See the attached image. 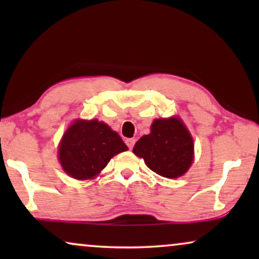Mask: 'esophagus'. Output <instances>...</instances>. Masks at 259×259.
Listing matches in <instances>:
<instances>
[{"label": "esophagus", "instance_id": "34e87169", "mask_svg": "<svg viewBox=\"0 0 259 259\" xmlns=\"http://www.w3.org/2000/svg\"><path fill=\"white\" fill-rule=\"evenodd\" d=\"M134 144H136V139H126V145L128 146L130 150H132Z\"/></svg>", "mask_w": 259, "mask_h": 259}]
</instances>
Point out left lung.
Returning a JSON list of instances; mask_svg holds the SVG:
<instances>
[{"instance_id":"left-lung-1","label":"left lung","mask_w":259,"mask_h":259,"mask_svg":"<svg viewBox=\"0 0 259 259\" xmlns=\"http://www.w3.org/2000/svg\"><path fill=\"white\" fill-rule=\"evenodd\" d=\"M152 171L165 178L183 176L193 161V140L182 120L157 119L151 133L141 137L133 148Z\"/></svg>"}]
</instances>
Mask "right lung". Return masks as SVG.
I'll use <instances>...</instances> for the list:
<instances>
[{
    "mask_svg": "<svg viewBox=\"0 0 259 259\" xmlns=\"http://www.w3.org/2000/svg\"><path fill=\"white\" fill-rule=\"evenodd\" d=\"M127 150L119 134L105 122L76 120L63 134L59 159L67 175L84 180L93 178L111 158Z\"/></svg>",
    "mask_w": 259,
    "mask_h": 259,
    "instance_id": "add662e5",
    "label": "right lung"
}]
</instances>
